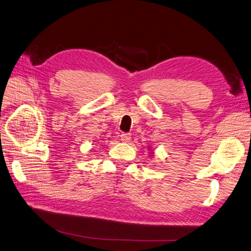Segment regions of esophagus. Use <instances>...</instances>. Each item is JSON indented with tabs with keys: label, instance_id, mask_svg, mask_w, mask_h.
<instances>
[{
	"label": "esophagus",
	"instance_id": "34e87169",
	"mask_svg": "<svg viewBox=\"0 0 251 251\" xmlns=\"http://www.w3.org/2000/svg\"><path fill=\"white\" fill-rule=\"evenodd\" d=\"M120 138H121V140H123L124 142H128V141H130V139H131V134L123 133V134L120 135Z\"/></svg>",
	"mask_w": 251,
	"mask_h": 251
}]
</instances>
